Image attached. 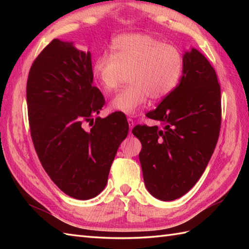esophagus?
Segmentation results:
<instances>
[{
	"instance_id": "34e87169",
	"label": "esophagus",
	"mask_w": 249,
	"mask_h": 249,
	"mask_svg": "<svg viewBox=\"0 0 249 249\" xmlns=\"http://www.w3.org/2000/svg\"><path fill=\"white\" fill-rule=\"evenodd\" d=\"M127 122H128V125H129V131L134 128L135 126V122L133 119H127Z\"/></svg>"
}]
</instances>
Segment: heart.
Returning a JSON list of instances; mask_svg holds the SVG:
<instances>
[{
  "label": "heart",
  "instance_id": "heart-1",
  "mask_svg": "<svg viewBox=\"0 0 249 249\" xmlns=\"http://www.w3.org/2000/svg\"><path fill=\"white\" fill-rule=\"evenodd\" d=\"M111 54L95 60L93 76L106 92L119 88L126 73L129 86L110 102V108L134 114L151 97L160 100L170 94L183 71L178 48L146 34H122L111 41Z\"/></svg>",
  "mask_w": 249,
  "mask_h": 249
}]
</instances>
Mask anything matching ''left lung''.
Here are the masks:
<instances>
[{
    "label": "left lung",
    "instance_id": "8db88e82",
    "mask_svg": "<svg viewBox=\"0 0 249 249\" xmlns=\"http://www.w3.org/2000/svg\"><path fill=\"white\" fill-rule=\"evenodd\" d=\"M147 118L158 126L137 125L144 184L160 200L182 197L198 182L217 143L221 124L220 86L214 68L192 48L183 56L178 86Z\"/></svg>",
    "mask_w": 249,
    "mask_h": 249
}]
</instances>
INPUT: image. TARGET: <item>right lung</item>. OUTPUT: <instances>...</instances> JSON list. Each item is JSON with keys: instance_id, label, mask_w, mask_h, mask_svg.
Here are the masks:
<instances>
[{"instance_id": "1", "label": "right lung", "mask_w": 249, "mask_h": 249, "mask_svg": "<svg viewBox=\"0 0 249 249\" xmlns=\"http://www.w3.org/2000/svg\"><path fill=\"white\" fill-rule=\"evenodd\" d=\"M26 104L32 141L52 182L75 199L96 197L129 127L120 113L96 116L105 98L93 86L91 53L52 40L31 66Z\"/></svg>"}]
</instances>
